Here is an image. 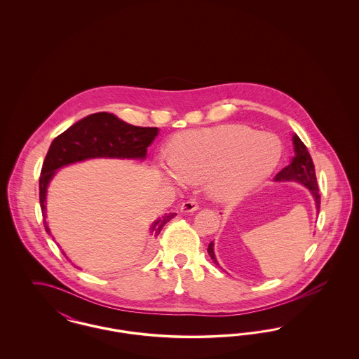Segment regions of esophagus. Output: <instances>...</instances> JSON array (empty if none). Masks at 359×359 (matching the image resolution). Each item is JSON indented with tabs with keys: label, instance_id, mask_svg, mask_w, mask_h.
I'll use <instances>...</instances> for the list:
<instances>
[{
	"label": "esophagus",
	"instance_id": "esophagus-1",
	"mask_svg": "<svg viewBox=\"0 0 359 359\" xmlns=\"http://www.w3.org/2000/svg\"><path fill=\"white\" fill-rule=\"evenodd\" d=\"M199 208V203L195 201V199H189L187 202H184L183 205H180V211L182 212H194V211H196Z\"/></svg>",
	"mask_w": 359,
	"mask_h": 359
}]
</instances>
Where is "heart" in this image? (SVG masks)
<instances>
[{"label":"heart","instance_id":"obj_1","mask_svg":"<svg viewBox=\"0 0 359 359\" xmlns=\"http://www.w3.org/2000/svg\"><path fill=\"white\" fill-rule=\"evenodd\" d=\"M170 154V163L158 164L164 180L176 186L203 180L208 198L234 202L271 176L280 161L281 145L271 133L230 123L176 135Z\"/></svg>","mask_w":359,"mask_h":359}]
</instances>
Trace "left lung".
Returning a JSON list of instances; mask_svg holds the SVG:
<instances>
[{
    "instance_id": "left-lung-1",
    "label": "left lung",
    "mask_w": 359,
    "mask_h": 359,
    "mask_svg": "<svg viewBox=\"0 0 359 359\" xmlns=\"http://www.w3.org/2000/svg\"><path fill=\"white\" fill-rule=\"evenodd\" d=\"M293 149H294V156L290 160V165L283 168L278 172L274 177V182H296L303 184L304 187L309 189L315 199V205L319 212L320 208V195H319V187H318V180H316V173H315V165L311 158V154L307 151V147L303 144V141L299 138L297 135H293ZM207 252L211 257V259L219 266L215 255H214V242H210Z\"/></svg>"
}]
</instances>
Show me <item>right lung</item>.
Listing matches in <instances>:
<instances>
[{"mask_svg": "<svg viewBox=\"0 0 359 359\" xmlns=\"http://www.w3.org/2000/svg\"><path fill=\"white\" fill-rule=\"evenodd\" d=\"M157 135V128L135 126L106 111L90 114L69 126L66 132L52 141L43 163L39 180V198L43 217L46 218L47 188L59 168L100 157L144 160L147 148L154 142ZM175 215V212H170L154 221L151 226V233H154V237L160 234L164 224L170 222ZM44 227L46 231L51 234L46 219Z\"/></svg>", "mask_w": 359, "mask_h": 359, "instance_id": "right-lung-1", "label": "right lung"}]
</instances>
